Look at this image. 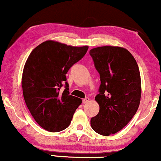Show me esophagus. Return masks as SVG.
Here are the masks:
<instances>
[{
	"mask_svg": "<svg viewBox=\"0 0 161 161\" xmlns=\"http://www.w3.org/2000/svg\"><path fill=\"white\" fill-rule=\"evenodd\" d=\"M89 97H86L85 99H83V104H86V103H89Z\"/></svg>",
	"mask_w": 161,
	"mask_h": 161,
	"instance_id": "34e87169",
	"label": "esophagus"
}]
</instances>
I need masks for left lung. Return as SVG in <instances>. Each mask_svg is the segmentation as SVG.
<instances>
[{
	"label": "left lung",
	"instance_id": "8db88e82",
	"mask_svg": "<svg viewBox=\"0 0 161 161\" xmlns=\"http://www.w3.org/2000/svg\"><path fill=\"white\" fill-rule=\"evenodd\" d=\"M89 54L101 81L95 97L100 111L91 119V126L96 133L108 136L126 126L137 111L142 94L140 72L125 48L103 46L92 49Z\"/></svg>",
	"mask_w": 161,
	"mask_h": 161
}]
</instances>
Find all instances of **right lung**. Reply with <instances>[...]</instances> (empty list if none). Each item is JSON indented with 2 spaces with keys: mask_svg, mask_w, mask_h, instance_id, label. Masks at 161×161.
Wrapping results in <instances>:
<instances>
[{
  "mask_svg": "<svg viewBox=\"0 0 161 161\" xmlns=\"http://www.w3.org/2000/svg\"><path fill=\"white\" fill-rule=\"evenodd\" d=\"M88 48L47 40L28 56L22 77L23 97L35 121L46 130L56 133L68 127L82 103L81 99L69 95L66 74ZM64 83L65 89L61 92Z\"/></svg>",
  "mask_w": 161,
  "mask_h": 161,
  "instance_id": "right-lung-1",
  "label": "right lung"
}]
</instances>
